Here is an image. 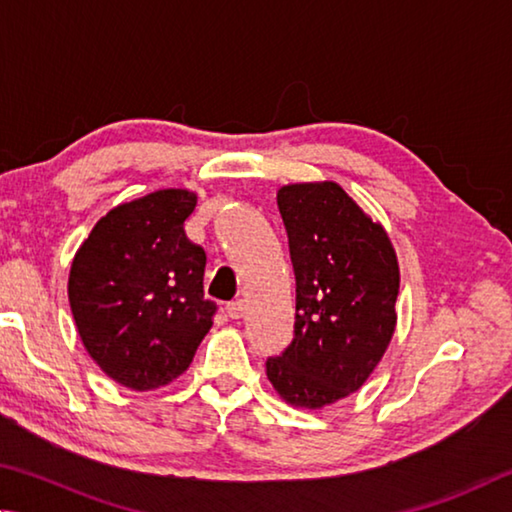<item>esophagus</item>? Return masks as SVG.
I'll return each mask as SVG.
<instances>
[{
	"label": "esophagus",
	"instance_id": "1",
	"mask_svg": "<svg viewBox=\"0 0 512 512\" xmlns=\"http://www.w3.org/2000/svg\"><path fill=\"white\" fill-rule=\"evenodd\" d=\"M242 315H245V301H231L227 303V317L231 319H240Z\"/></svg>",
	"mask_w": 512,
	"mask_h": 512
}]
</instances>
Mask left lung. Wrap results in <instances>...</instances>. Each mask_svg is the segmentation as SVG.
<instances>
[{
    "label": "left lung",
    "instance_id": "8db88e82",
    "mask_svg": "<svg viewBox=\"0 0 512 512\" xmlns=\"http://www.w3.org/2000/svg\"><path fill=\"white\" fill-rule=\"evenodd\" d=\"M297 279L294 339L265 364L292 407L321 409L369 380L396 330L400 267L389 233L337 182L276 193Z\"/></svg>",
    "mask_w": 512,
    "mask_h": 512
}]
</instances>
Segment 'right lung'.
<instances>
[{
	"label": "right lung",
	"instance_id": "right-lung-1",
	"mask_svg": "<svg viewBox=\"0 0 512 512\" xmlns=\"http://www.w3.org/2000/svg\"><path fill=\"white\" fill-rule=\"evenodd\" d=\"M197 195L164 188L103 215L78 247L69 306L101 371L132 391L179 378L213 326L204 299L206 254L186 238Z\"/></svg>",
	"mask_w": 512,
	"mask_h": 512
}]
</instances>
